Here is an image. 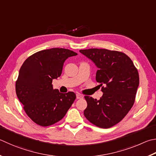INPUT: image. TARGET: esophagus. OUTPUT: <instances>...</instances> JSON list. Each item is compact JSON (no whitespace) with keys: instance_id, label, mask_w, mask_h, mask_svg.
<instances>
[{"instance_id":"34e87169","label":"esophagus","mask_w":156,"mask_h":156,"mask_svg":"<svg viewBox=\"0 0 156 156\" xmlns=\"http://www.w3.org/2000/svg\"><path fill=\"white\" fill-rule=\"evenodd\" d=\"M76 98H77V99H83V95L80 94V93H78V94H76Z\"/></svg>"}]
</instances>
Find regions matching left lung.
I'll return each mask as SVG.
<instances>
[{
    "instance_id": "1",
    "label": "left lung",
    "mask_w": 156,
    "mask_h": 156,
    "mask_svg": "<svg viewBox=\"0 0 156 156\" xmlns=\"http://www.w3.org/2000/svg\"><path fill=\"white\" fill-rule=\"evenodd\" d=\"M98 68L96 81L101 87L100 100L84 96L87 102L84 115L93 125L109 128L123 119L134 105L139 85V75L125 53L106 49L80 50Z\"/></svg>"
}]
</instances>
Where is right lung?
<instances>
[{
  "mask_svg": "<svg viewBox=\"0 0 156 156\" xmlns=\"http://www.w3.org/2000/svg\"><path fill=\"white\" fill-rule=\"evenodd\" d=\"M78 54L68 49L39 51L26 59L16 83L17 97L35 123L49 126L64 117L76 98L73 92L53 89L52 80L61 75L64 62Z\"/></svg>",
  "mask_w": 156,
  "mask_h": 156,
  "instance_id": "1",
  "label": "right lung"
}]
</instances>
